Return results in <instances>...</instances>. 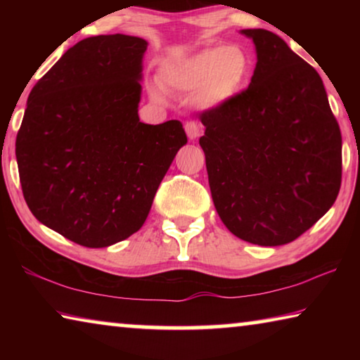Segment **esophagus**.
Wrapping results in <instances>:
<instances>
[{
    "label": "esophagus",
    "instance_id": "obj_1",
    "mask_svg": "<svg viewBox=\"0 0 360 360\" xmlns=\"http://www.w3.org/2000/svg\"><path fill=\"white\" fill-rule=\"evenodd\" d=\"M186 133H187V138L188 139H197L198 135H200V125L197 124V122H187L186 124Z\"/></svg>",
    "mask_w": 360,
    "mask_h": 360
}]
</instances>
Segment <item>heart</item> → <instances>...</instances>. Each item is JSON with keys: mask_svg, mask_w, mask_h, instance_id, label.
I'll list each match as a JSON object with an SVG mask.
<instances>
[{"mask_svg": "<svg viewBox=\"0 0 360 360\" xmlns=\"http://www.w3.org/2000/svg\"><path fill=\"white\" fill-rule=\"evenodd\" d=\"M251 66V57L243 46H212L167 63L160 71V81L178 92L197 94L203 108H217L238 95ZM150 94L157 101L165 100L158 87H152Z\"/></svg>", "mask_w": 360, "mask_h": 360, "instance_id": "obj_1", "label": "heart"}]
</instances>
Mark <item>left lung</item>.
I'll list each match as a JSON object with an SVG mask.
<instances>
[{"label": "left lung", "instance_id": "8db88e82", "mask_svg": "<svg viewBox=\"0 0 360 360\" xmlns=\"http://www.w3.org/2000/svg\"><path fill=\"white\" fill-rule=\"evenodd\" d=\"M240 33L257 53L251 84L200 115V146L225 227L252 245L281 246L337 200L341 133L311 65L268 30Z\"/></svg>", "mask_w": 360, "mask_h": 360}]
</instances>
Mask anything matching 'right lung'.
I'll return each mask as SVG.
<instances>
[{"label":"right lung","mask_w":360,"mask_h":360,"mask_svg":"<svg viewBox=\"0 0 360 360\" xmlns=\"http://www.w3.org/2000/svg\"><path fill=\"white\" fill-rule=\"evenodd\" d=\"M148 41L101 34L79 41L30 92L15 139L22 192L46 227L106 248L143 227L174 155L179 120L139 122Z\"/></svg>","instance_id":"obj_1"}]
</instances>
